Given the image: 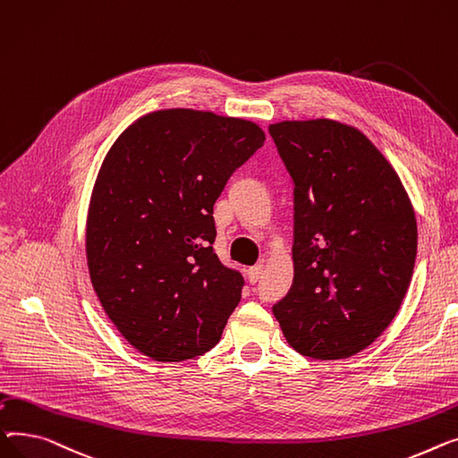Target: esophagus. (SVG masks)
Here are the masks:
<instances>
[{
  "label": "esophagus",
  "mask_w": 458,
  "mask_h": 458,
  "mask_svg": "<svg viewBox=\"0 0 458 458\" xmlns=\"http://www.w3.org/2000/svg\"><path fill=\"white\" fill-rule=\"evenodd\" d=\"M262 264H257V266H251L250 270H248V281L251 283V284H255L259 279H260V276H262Z\"/></svg>",
  "instance_id": "1"
}]
</instances>
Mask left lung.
Masks as SVG:
<instances>
[{
  "label": "left lung",
  "mask_w": 458,
  "mask_h": 458,
  "mask_svg": "<svg viewBox=\"0 0 458 458\" xmlns=\"http://www.w3.org/2000/svg\"><path fill=\"white\" fill-rule=\"evenodd\" d=\"M267 131L293 184V283L274 316L298 353L353 357L405 298L418 250L414 208L360 131L333 120Z\"/></svg>",
  "instance_id": "obj_1"
}]
</instances>
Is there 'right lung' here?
<instances>
[{
    "mask_svg": "<svg viewBox=\"0 0 458 458\" xmlns=\"http://www.w3.org/2000/svg\"><path fill=\"white\" fill-rule=\"evenodd\" d=\"M259 125L157 111L106 153L89 208L87 259L103 310L146 357L179 362L216 345L244 277L214 253L212 208L262 148Z\"/></svg>",
    "mask_w": 458,
    "mask_h": 458,
    "instance_id": "obj_1",
    "label": "right lung"
}]
</instances>
